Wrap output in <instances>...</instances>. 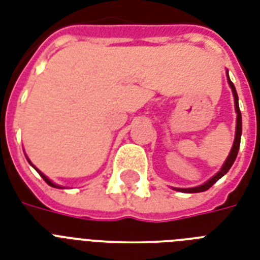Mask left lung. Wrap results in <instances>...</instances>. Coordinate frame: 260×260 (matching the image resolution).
Segmentation results:
<instances>
[{"mask_svg": "<svg viewBox=\"0 0 260 260\" xmlns=\"http://www.w3.org/2000/svg\"><path fill=\"white\" fill-rule=\"evenodd\" d=\"M228 82H230V86L231 89H232V93H234L235 109H236V113H238V118H236V135H235V142H234V146H232V150H231L230 156L226 158L224 166L221 167V170L218 171L213 178H210L209 181L205 182L204 185L197 186V187H191V189H178L179 191H183V193H201V191H205V190L209 189L210 186H213L214 183H216V182H217L222 175H224V174L228 173L231 166L234 165L235 159H236V156H238L239 147H240V138H242V113H240V109H239L238 93H236V89H235L234 83H232V81L230 79V77H228Z\"/></svg>", "mask_w": 260, "mask_h": 260, "instance_id": "8db88e82", "label": "left lung"}]
</instances>
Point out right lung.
<instances>
[{
	"label": "right lung",
	"instance_id": "1",
	"mask_svg": "<svg viewBox=\"0 0 260 260\" xmlns=\"http://www.w3.org/2000/svg\"><path fill=\"white\" fill-rule=\"evenodd\" d=\"M29 163H30V162H29ZM38 173L40 174V175H42V178H43V179H44V181H46L47 183H48V185H50V186H52V187H59V186H56V185H55V183H52V182H51L50 179H48V178H47L46 175H44V174H43V173H40V171H39V170H38Z\"/></svg>",
	"mask_w": 260,
	"mask_h": 260
}]
</instances>
